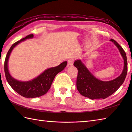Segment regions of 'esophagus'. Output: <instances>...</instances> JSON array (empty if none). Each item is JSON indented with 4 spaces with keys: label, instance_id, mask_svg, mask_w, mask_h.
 Masks as SVG:
<instances>
[{
    "label": "esophagus",
    "instance_id": "obj_1",
    "mask_svg": "<svg viewBox=\"0 0 132 132\" xmlns=\"http://www.w3.org/2000/svg\"><path fill=\"white\" fill-rule=\"evenodd\" d=\"M74 63V59H70L68 61V66H73Z\"/></svg>",
    "mask_w": 132,
    "mask_h": 132
}]
</instances>
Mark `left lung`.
Here are the masks:
<instances>
[{
    "label": "left lung",
    "instance_id": "1",
    "mask_svg": "<svg viewBox=\"0 0 132 132\" xmlns=\"http://www.w3.org/2000/svg\"><path fill=\"white\" fill-rule=\"evenodd\" d=\"M110 41L118 48L124 61L122 72L118 77L109 81L99 80L91 73L81 60H77L74 66L77 69V88L81 95L85 97L93 99H104L118 90L123 83L128 71V62L125 52L116 41L111 39Z\"/></svg>",
    "mask_w": 132,
    "mask_h": 132
}]
</instances>
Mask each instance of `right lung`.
I'll return each instance as SVG.
<instances>
[{
    "mask_svg": "<svg viewBox=\"0 0 132 132\" xmlns=\"http://www.w3.org/2000/svg\"><path fill=\"white\" fill-rule=\"evenodd\" d=\"M33 37V35L31 34L14 43L7 54L4 65L6 78L9 85L18 94L26 98L37 97L45 94L51 87L55 77L57 74L63 70L68 63L67 61H64L58 66L47 69L44 72L32 80L20 81L14 79L10 75L8 69L9 59L12 50L19 43L28 39H32Z\"/></svg>",
    "mask_w": 132,
    "mask_h": 132,
    "instance_id": "1",
    "label": "right lung"
}]
</instances>
